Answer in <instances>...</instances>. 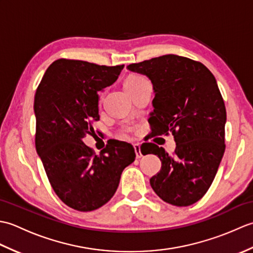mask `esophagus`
<instances>
[{
  "label": "esophagus",
  "instance_id": "1",
  "mask_svg": "<svg viewBox=\"0 0 253 253\" xmlns=\"http://www.w3.org/2000/svg\"><path fill=\"white\" fill-rule=\"evenodd\" d=\"M133 148H135V152H136V158L137 159H140L142 157V153H141V149L139 144H133Z\"/></svg>",
  "mask_w": 253,
  "mask_h": 253
}]
</instances>
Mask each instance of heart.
I'll list each match as a JSON object with an SVG mask.
<instances>
[{
  "label": "heart",
  "mask_w": 253,
  "mask_h": 253,
  "mask_svg": "<svg viewBox=\"0 0 253 253\" xmlns=\"http://www.w3.org/2000/svg\"><path fill=\"white\" fill-rule=\"evenodd\" d=\"M142 78L141 76H129L126 80H125V84L126 83H131V82H136V80Z\"/></svg>",
  "instance_id": "heart-1"
}]
</instances>
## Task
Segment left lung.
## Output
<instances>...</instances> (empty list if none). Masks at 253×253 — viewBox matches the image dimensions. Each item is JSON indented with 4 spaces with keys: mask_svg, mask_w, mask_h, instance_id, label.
Listing matches in <instances>:
<instances>
[{
    "mask_svg": "<svg viewBox=\"0 0 253 253\" xmlns=\"http://www.w3.org/2000/svg\"><path fill=\"white\" fill-rule=\"evenodd\" d=\"M127 69L146 75L153 84L152 136L171 131L176 142L173 154L154 143L142 144V154H155L162 162L150 185L163 201L191 206L212 185L225 151L226 109L215 77L202 63L174 54Z\"/></svg>",
    "mask_w": 253,
    "mask_h": 253,
    "instance_id": "left-lung-1",
    "label": "left lung"
}]
</instances>
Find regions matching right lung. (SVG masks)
I'll use <instances>...</instances> for the list:
<instances>
[{
	"label": "right lung",
	"mask_w": 253,
	"mask_h": 253,
	"mask_svg": "<svg viewBox=\"0 0 253 253\" xmlns=\"http://www.w3.org/2000/svg\"><path fill=\"white\" fill-rule=\"evenodd\" d=\"M123 68L61 58L36 91L37 153L57 197L77 211L109 202L124 169L136 158L130 143L114 140L96 155L83 141L100 118L98 91L114 84Z\"/></svg>",
	"instance_id": "add662e5"
}]
</instances>
